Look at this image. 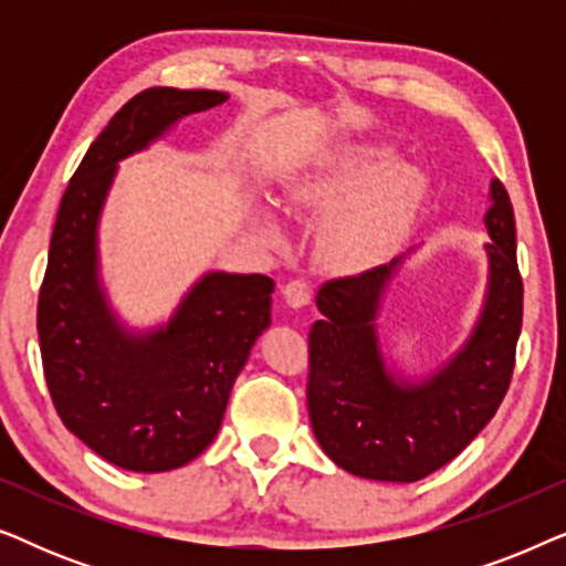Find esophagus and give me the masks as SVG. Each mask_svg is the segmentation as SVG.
Instances as JSON below:
<instances>
[{"instance_id":"1","label":"esophagus","mask_w":566,"mask_h":566,"mask_svg":"<svg viewBox=\"0 0 566 566\" xmlns=\"http://www.w3.org/2000/svg\"><path fill=\"white\" fill-rule=\"evenodd\" d=\"M312 293H314L312 283H306V281H291L283 285V298L291 308L306 306L308 301H312Z\"/></svg>"}]
</instances>
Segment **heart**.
<instances>
[{
    "label": "heart",
    "instance_id": "obj_1",
    "mask_svg": "<svg viewBox=\"0 0 566 566\" xmlns=\"http://www.w3.org/2000/svg\"><path fill=\"white\" fill-rule=\"evenodd\" d=\"M424 180L415 167L399 165L386 146H353L312 172L296 177L289 200L304 211L329 216L322 254L332 268L360 273L389 258L422 203ZM258 221L270 242L283 231L268 206Z\"/></svg>",
    "mask_w": 566,
    "mask_h": 566
}]
</instances>
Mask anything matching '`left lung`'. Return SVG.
I'll return each mask as SVG.
<instances>
[{"label": "left lung", "mask_w": 566, "mask_h": 566, "mask_svg": "<svg viewBox=\"0 0 566 566\" xmlns=\"http://www.w3.org/2000/svg\"><path fill=\"white\" fill-rule=\"evenodd\" d=\"M490 200L482 314L436 374L409 378L391 370L378 339L381 298L412 250L316 293L322 319L308 332V420L339 469L374 482H417L455 459L505 399L523 324V281L513 206L500 180H492Z\"/></svg>", "instance_id": "left-lung-1"}]
</instances>
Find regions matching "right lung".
<instances>
[{"instance_id":"right-lung-1","label":"right lung","mask_w":566,"mask_h":566,"mask_svg":"<svg viewBox=\"0 0 566 566\" xmlns=\"http://www.w3.org/2000/svg\"><path fill=\"white\" fill-rule=\"evenodd\" d=\"M227 92L151 87L113 115L76 167L53 227L38 339L53 407L84 446L128 471H172L213 443L239 370L270 327L275 283L206 273L159 327L128 329L99 281L97 227L118 161Z\"/></svg>"}]
</instances>
